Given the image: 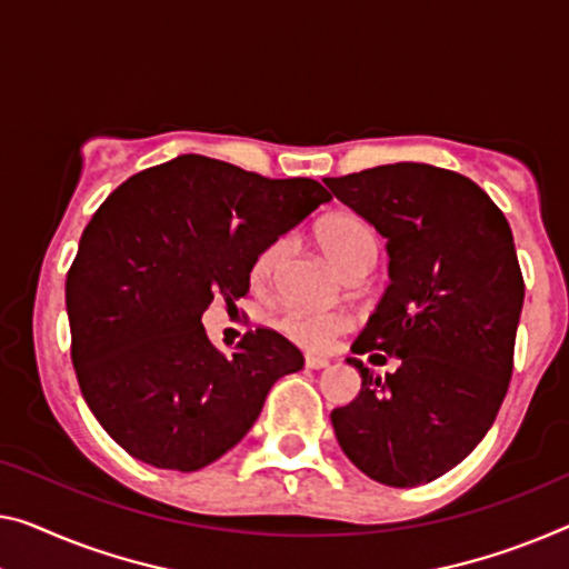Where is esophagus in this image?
I'll use <instances>...</instances> for the list:
<instances>
[{
	"label": "esophagus",
	"mask_w": 569,
	"mask_h": 569,
	"mask_svg": "<svg viewBox=\"0 0 569 569\" xmlns=\"http://www.w3.org/2000/svg\"><path fill=\"white\" fill-rule=\"evenodd\" d=\"M307 368H311V370L329 368V360L327 358H317V355H307Z\"/></svg>",
	"instance_id": "esophagus-1"
}]
</instances>
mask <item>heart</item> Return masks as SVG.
<instances>
[{
	"mask_svg": "<svg viewBox=\"0 0 569 569\" xmlns=\"http://www.w3.org/2000/svg\"><path fill=\"white\" fill-rule=\"evenodd\" d=\"M319 248L325 250L327 260L345 273L347 268L358 266L362 260H376V234L370 227L355 214H332L319 224L317 230ZM281 258V244H270V248L258 258L252 268L256 283H266L273 273L276 262ZM352 325V319L342 311L327 309H291L283 317V332L301 345L303 350L325 352L332 347L335 339Z\"/></svg>",
	"mask_w": 569,
	"mask_h": 569,
	"instance_id": "obj_1",
	"label": "heart"
}]
</instances>
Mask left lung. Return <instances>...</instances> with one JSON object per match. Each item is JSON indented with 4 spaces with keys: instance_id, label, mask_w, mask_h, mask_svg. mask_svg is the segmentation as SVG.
Masks as SVG:
<instances>
[{
    "instance_id": "obj_1",
    "label": "left lung",
    "mask_w": 569,
    "mask_h": 569,
    "mask_svg": "<svg viewBox=\"0 0 569 569\" xmlns=\"http://www.w3.org/2000/svg\"><path fill=\"white\" fill-rule=\"evenodd\" d=\"M325 183L388 250L391 283L352 352L398 360L380 378L347 358L362 386L332 411L337 442L383 486L431 482L480 445L508 391L523 307L511 227L478 183L427 163Z\"/></svg>"
}]
</instances>
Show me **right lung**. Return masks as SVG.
Wrapping results in <instances>:
<instances>
[{
  "mask_svg": "<svg viewBox=\"0 0 569 569\" xmlns=\"http://www.w3.org/2000/svg\"><path fill=\"white\" fill-rule=\"evenodd\" d=\"M332 201L311 178L178 156L109 193L66 278L71 360L101 429L152 468H207L248 435L303 355L273 329L219 352L201 325L248 293L258 258Z\"/></svg>",
  "mask_w": 569,
  "mask_h": 569,
  "instance_id": "1",
  "label": "right lung"
}]
</instances>
